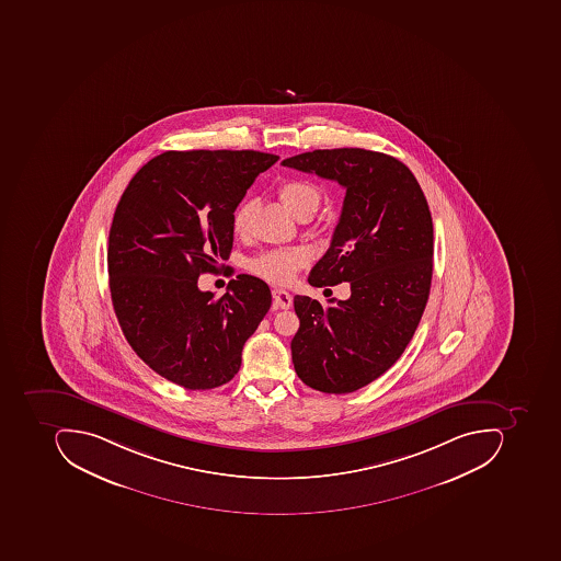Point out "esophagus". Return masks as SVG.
<instances>
[{"mask_svg":"<svg viewBox=\"0 0 561 561\" xmlns=\"http://www.w3.org/2000/svg\"><path fill=\"white\" fill-rule=\"evenodd\" d=\"M273 305H275L276 308H283V310H288L291 305H294V297L288 294V291H285V289H273Z\"/></svg>","mask_w":561,"mask_h":561,"instance_id":"34e87169","label":"esophagus"}]
</instances>
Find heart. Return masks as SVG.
<instances>
[{"label": "heart", "mask_w": 561, "mask_h": 561, "mask_svg": "<svg viewBox=\"0 0 561 561\" xmlns=\"http://www.w3.org/2000/svg\"><path fill=\"white\" fill-rule=\"evenodd\" d=\"M279 198L286 209L301 219L305 216H313L320 206V192L316 185L305 180H288L282 183L278 191ZM251 217V202L244 201L236 209L232 217V228L236 232H244L248 229ZM307 251L295 248V250H272L260 254L251 261L250 267L254 275L275 285H288L297 275L298 270L307 264Z\"/></svg>", "instance_id": "1"}]
</instances>
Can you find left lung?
I'll return each instance as SVG.
<instances>
[{"label":"left lung","mask_w":561,"mask_h":561,"mask_svg":"<svg viewBox=\"0 0 561 561\" xmlns=\"http://www.w3.org/2000/svg\"><path fill=\"white\" fill-rule=\"evenodd\" d=\"M282 165L345 188L329 251L308 283L348 282L351 298H332L322 307L310 297H295L300 329L291 341V359L310 388L354 392L400 359L422 320L433 273L428 202L411 170L379 151H307Z\"/></svg>","instance_id":"left-lung-1"}]
</instances>
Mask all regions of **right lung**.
Here are the masks:
<instances>
[{"mask_svg":"<svg viewBox=\"0 0 561 561\" xmlns=\"http://www.w3.org/2000/svg\"><path fill=\"white\" fill-rule=\"evenodd\" d=\"M279 157L254 150L165 151L133 176L107 245L111 300L126 341L185 389L231 381L242 347L272 307L266 283L231 279L216 298L197 286L232 250L245 191Z\"/></svg>","mask_w":561,"mask_h":561,"instance_id":"1","label":"right lung"}]
</instances>
